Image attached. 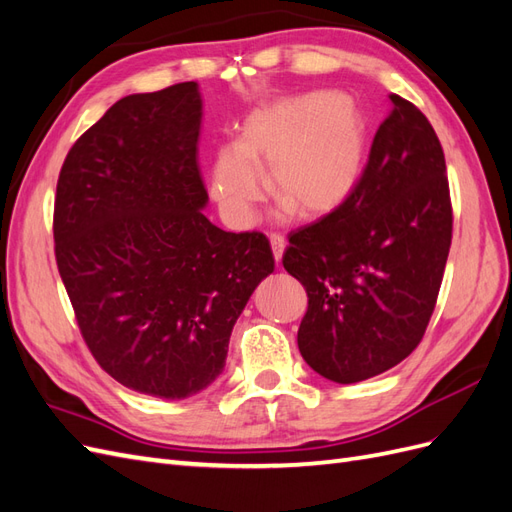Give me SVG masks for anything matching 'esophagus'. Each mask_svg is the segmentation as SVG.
I'll return each mask as SVG.
<instances>
[{
	"instance_id": "obj_1",
	"label": "esophagus",
	"mask_w": 512,
	"mask_h": 512,
	"mask_svg": "<svg viewBox=\"0 0 512 512\" xmlns=\"http://www.w3.org/2000/svg\"><path fill=\"white\" fill-rule=\"evenodd\" d=\"M269 241H271V250H273L275 262H280L282 256H284V250H286V239L282 235H271Z\"/></svg>"
}]
</instances>
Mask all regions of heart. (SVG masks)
<instances>
[{
  "mask_svg": "<svg viewBox=\"0 0 512 512\" xmlns=\"http://www.w3.org/2000/svg\"><path fill=\"white\" fill-rule=\"evenodd\" d=\"M365 145L363 119L344 96L301 94L262 104L243 121L237 145L215 151L209 188L232 228H250L269 185L280 218L299 209L320 218L354 190Z\"/></svg>",
  "mask_w": 512,
  "mask_h": 512,
  "instance_id": "heart-1",
  "label": "heart"
}]
</instances>
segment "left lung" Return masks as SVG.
I'll use <instances>...</instances> for the list:
<instances>
[{
    "instance_id": "obj_1",
    "label": "left lung",
    "mask_w": 512,
    "mask_h": 512,
    "mask_svg": "<svg viewBox=\"0 0 512 512\" xmlns=\"http://www.w3.org/2000/svg\"><path fill=\"white\" fill-rule=\"evenodd\" d=\"M389 100L352 194L290 232L284 254V269L309 299L301 356L337 384L374 378L418 346L451 250L442 145L414 104L395 94Z\"/></svg>"
}]
</instances>
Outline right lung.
Listing matches in <instances>:
<instances>
[{
    "label": "right lung",
    "mask_w": 512,
    "mask_h": 512,
    "mask_svg": "<svg viewBox=\"0 0 512 512\" xmlns=\"http://www.w3.org/2000/svg\"><path fill=\"white\" fill-rule=\"evenodd\" d=\"M198 83L115 102L70 149L55 196L57 269L108 376L162 397L222 374L232 327L273 273L269 239L203 213Z\"/></svg>",
    "instance_id": "obj_1"
}]
</instances>
